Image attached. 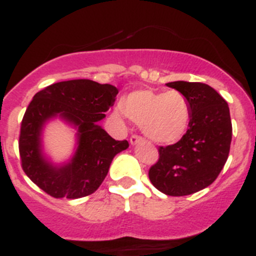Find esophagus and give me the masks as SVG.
Listing matches in <instances>:
<instances>
[{"mask_svg":"<svg viewBox=\"0 0 256 256\" xmlns=\"http://www.w3.org/2000/svg\"><path fill=\"white\" fill-rule=\"evenodd\" d=\"M129 142H130L132 146H136V144L142 143V142H144V139L142 138L140 136H136V134H133V136H130V139H129Z\"/></svg>","mask_w":256,"mask_h":256,"instance_id":"34e87169","label":"esophagus"}]
</instances>
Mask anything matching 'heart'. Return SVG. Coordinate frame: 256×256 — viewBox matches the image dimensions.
<instances>
[{
    "label": "heart",
    "mask_w": 256,
    "mask_h": 256,
    "mask_svg": "<svg viewBox=\"0 0 256 256\" xmlns=\"http://www.w3.org/2000/svg\"><path fill=\"white\" fill-rule=\"evenodd\" d=\"M120 113L140 124L143 133L159 144L180 140L192 120L190 103L178 90H134L123 98Z\"/></svg>",
    "instance_id": "1"
}]
</instances>
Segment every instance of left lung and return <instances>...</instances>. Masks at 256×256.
<instances>
[{"mask_svg":"<svg viewBox=\"0 0 256 256\" xmlns=\"http://www.w3.org/2000/svg\"><path fill=\"white\" fill-rule=\"evenodd\" d=\"M166 86L188 98L190 126L180 140L159 146L149 179L166 196H189L210 186L226 163L232 134L229 107L206 83L176 80Z\"/></svg>","mask_w":256,"mask_h":256,"instance_id":"1","label":"left lung"}]
</instances>
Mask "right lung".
Listing matches in <instances>:
<instances>
[{"instance_id":"1","label":"right lung","mask_w":256,"mask_h":256,"mask_svg":"<svg viewBox=\"0 0 256 256\" xmlns=\"http://www.w3.org/2000/svg\"><path fill=\"white\" fill-rule=\"evenodd\" d=\"M117 94L114 86L90 80L53 83L34 94L21 123L20 156L26 176L48 196L78 199L94 193L116 154L128 148L127 140H116L98 126ZM54 116L78 129V149L63 166L50 164L42 152V129Z\"/></svg>"}]
</instances>
